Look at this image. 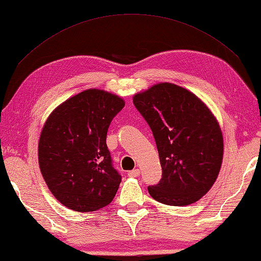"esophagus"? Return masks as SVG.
I'll return each mask as SVG.
<instances>
[{
  "mask_svg": "<svg viewBox=\"0 0 261 261\" xmlns=\"http://www.w3.org/2000/svg\"><path fill=\"white\" fill-rule=\"evenodd\" d=\"M128 177H139L140 176V170L139 169H134L129 171V172L127 173Z\"/></svg>",
  "mask_w": 261,
  "mask_h": 261,
  "instance_id": "34e87169",
  "label": "esophagus"
}]
</instances>
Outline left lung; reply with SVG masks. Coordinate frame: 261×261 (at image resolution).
Masks as SVG:
<instances>
[{"mask_svg":"<svg viewBox=\"0 0 261 261\" xmlns=\"http://www.w3.org/2000/svg\"><path fill=\"white\" fill-rule=\"evenodd\" d=\"M133 102L150 127L162 166L149 194L169 206L198 201L214 185L223 160L214 114L194 93L166 82L136 93Z\"/></svg>","mask_w":261,"mask_h":261,"instance_id":"1","label":"left lung"}]
</instances>
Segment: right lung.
I'll return each instance as SVG.
<instances>
[{
  "label": "right lung",
  "mask_w": 261,
  "mask_h": 261,
  "mask_svg": "<svg viewBox=\"0 0 261 261\" xmlns=\"http://www.w3.org/2000/svg\"><path fill=\"white\" fill-rule=\"evenodd\" d=\"M122 98L89 89L59 105L42 127L38 159L49 191L75 212H95L112 201L121 182L106 146Z\"/></svg>",
  "instance_id": "add662e5"
}]
</instances>
